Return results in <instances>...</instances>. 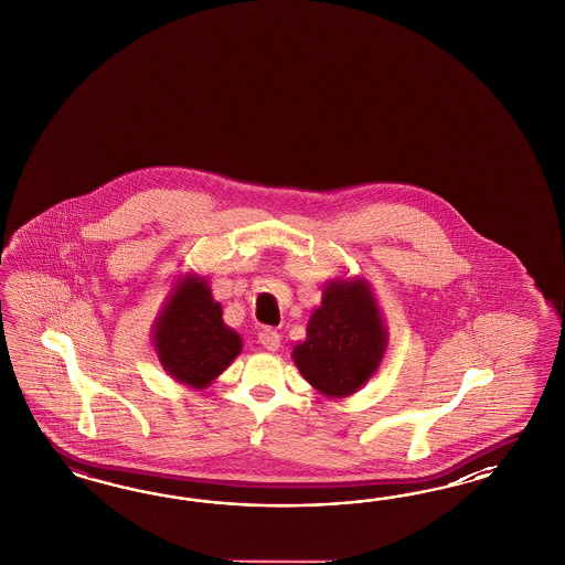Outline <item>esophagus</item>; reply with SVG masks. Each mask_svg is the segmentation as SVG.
<instances>
[{
  "mask_svg": "<svg viewBox=\"0 0 565 565\" xmlns=\"http://www.w3.org/2000/svg\"><path fill=\"white\" fill-rule=\"evenodd\" d=\"M279 342H281V335H279V331L274 329V327H265V329L258 331V343L263 348H267L269 352H275L279 348Z\"/></svg>",
  "mask_w": 565,
  "mask_h": 565,
  "instance_id": "34e87169",
  "label": "esophagus"
}]
</instances>
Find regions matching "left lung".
I'll use <instances>...</instances> for the list:
<instances>
[{"label": "left lung", "instance_id": "obj_1", "mask_svg": "<svg viewBox=\"0 0 565 565\" xmlns=\"http://www.w3.org/2000/svg\"><path fill=\"white\" fill-rule=\"evenodd\" d=\"M390 342L375 294L364 277H335L310 312L307 340L291 350L300 375L319 394L342 399L375 375Z\"/></svg>", "mask_w": 565, "mask_h": 565}]
</instances>
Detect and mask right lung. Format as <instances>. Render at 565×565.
<instances>
[{
    "label": "right lung",
    "instance_id": "right-lung-1",
    "mask_svg": "<svg viewBox=\"0 0 565 565\" xmlns=\"http://www.w3.org/2000/svg\"><path fill=\"white\" fill-rule=\"evenodd\" d=\"M154 354L163 371L190 390H205L242 352L238 331L223 323L206 277L175 279L151 327Z\"/></svg>",
    "mask_w": 565,
    "mask_h": 565
}]
</instances>
